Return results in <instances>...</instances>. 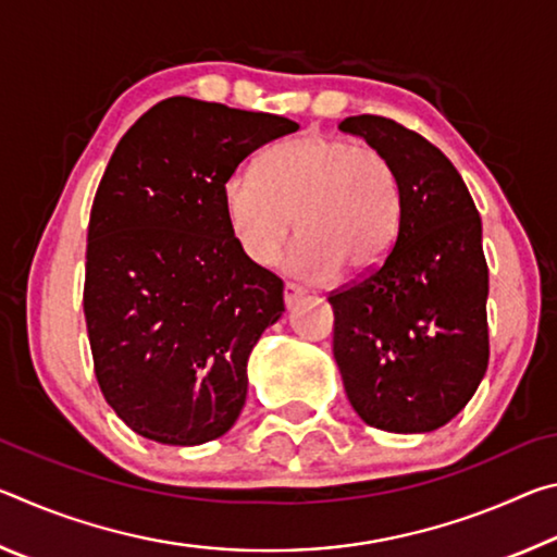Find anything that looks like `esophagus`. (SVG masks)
<instances>
[{
    "label": "esophagus",
    "instance_id": "obj_1",
    "mask_svg": "<svg viewBox=\"0 0 557 557\" xmlns=\"http://www.w3.org/2000/svg\"><path fill=\"white\" fill-rule=\"evenodd\" d=\"M301 295H305V289H301L299 285H295V282H287V285H285V307H287V309L295 307L297 299H299Z\"/></svg>",
    "mask_w": 557,
    "mask_h": 557
}]
</instances>
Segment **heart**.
I'll list each match as a JSON object with an SVG mask.
<instances>
[{
	"label": "heart",
	"instance_id": "b5f03b06",
	"mask_svg": "<svg viewBox=\"0 0 557 557\" xmlns=\"http://www.w3.org/2000/svg\"><path fill=\"white\" fill-rule=\"evenodd\" d=\"M223 213L233 240L256 265H270L292 225L299 231L282 268L307 282L375 275L400 228V178L373 145L305 135L272 147L260 174L225 176Z\"/></svg>",
	"mask_w": 557,
	"mask_h": 557
}]
</instances>
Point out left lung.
<instances>
[{
	"label": "left lung",
	"mask_w": 557,
	"mask_h": 557,
	"mask_svg": "<svg viewBox=\"0 0 557 557\" xmlns=\"http://www.w3.org/2000/svg\"><path fill=\"white\" fill-rule=\"evenodd\" d=\"M338 129L388 154L403 211L381 270L329 295L336 366L366 425L432 432L486 373L482 219L455 164L418 132L379 115L346 117Z\"/></svg>",
	"instance_id": "1"
}]
</instances>
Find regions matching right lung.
<instances>
[{
    "mask_svg": "<svg viewBox=\"0 0 557 557\" xmlns=\"http://www.w3.org/2000/svg\"><path fill=\"white\" fill-rule=\"evenodd\" d=\"M297 129L169 98L112 152L90 211L83 312L100 391L137 435L194 447L238 420L248 356L285 301L282 280L235 245L221 188L245 157Z\"/></svg>",
    "mask_w": 557,
    "mask_h": 557,
    "instance_id": "1",
    "label": "right lung"
}]
</instances>
